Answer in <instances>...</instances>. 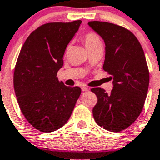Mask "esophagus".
<instances>
[{
    "label": "esophagus",
    "instance_id": "1",
    "mask_svg": "<svg viewBox=\"0 0 160 160\" xmlns=\"http://www.w3.org/2000/svg\"><path fill=\"white\" fill-rule=\"evenodd\" d=\"M81 90H82V92H87V91H89V88L86 87V86H82Z\"/></svg>",
    "mask_w": 160,
    "mask_h": 160
}]
</instances>
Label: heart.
I'll return each instance as SVG.
<instances>
[{"mask_svg":"<svg viewBox=\"0 0 160 160\" xmlns=\"http://www.w3.org/2000/svg\"><path fill=\"white\" fill-rule=\"evenodd\" d=\"M83 41L87 50L91 49L92 47H96L98 45H101V38L99 37L98 34L94 32H89L83 36Z\"/></svg>","mask_w":160,"mask_h":160,"instance_id":"obj_1","label":"heart"}]
</instances>
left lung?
<instances>
[{"label":"left lung","mask_w":160,"mask_h":160,"mask_svg":"<svg viewBox=\"0 0 160 160\" xmlns=\"http://www.w3.org/2000/svg\"><path fill=\"white\" fill-rule=\"evenodd\" d=\"M88 25L105 43L103 69L111 75L110 93L101 87L92 88L98 102L92 109L99 126L119 132L132 125L145 102L149 72L142 47L128 29L107 22L92 21Z\"/></svg>","instance_id":"obj_1"}]
</instances>
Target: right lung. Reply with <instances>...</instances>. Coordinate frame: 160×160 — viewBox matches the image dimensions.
I'll list each match as a JSON object with an SVG mask.
<instances>
[{
	"instance_id": "1",
	"label": "right lung",
	"mask_w": 160,
	"mask_h": 160,
	"mask_svg": "<svg viewBox=\"0 0 160 160\" xmlns=\"http://www.w3.org/2000/svg\"><path fill=\"white\" fill-rule=\"evenodd\" d=\"M81 23L43 24L20 51L13 75L15 94L23 114L38 131L52 132L63 126L81 93L79 86H65L57 77L66 47Z\"/></svg>"
}]
</instances>
